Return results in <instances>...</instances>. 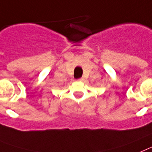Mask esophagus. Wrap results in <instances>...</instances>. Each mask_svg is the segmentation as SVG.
<instances>
[{
    "mask_svg": "<svg viewBox=\"0 0 152 152\" xmlns=\"http://www.w3.org/2000/svg\"><path fill=\"white\" fill-rule=\"evenodd\" d=\"M83 80H84L83 77H80V78H78V79H77L78 81H83Z\"/></svg>",
    "mask_w": 152,
    "mask_h": 152,
    "instance_id": "1",
    "label": "esophagus"
}]
</instances>
